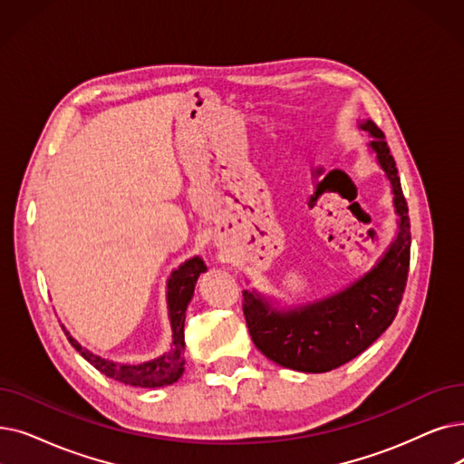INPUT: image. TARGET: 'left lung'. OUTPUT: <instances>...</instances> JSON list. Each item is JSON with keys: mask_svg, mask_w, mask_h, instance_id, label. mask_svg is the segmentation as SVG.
I'll use <instances>...</instances> for the list:
<instances>
[{"mask_svg": "<svg viewBox=\"0 0 464 464\" xmlns=\"http://www.w3.org/2000/svg\"><path fill=\"white\" fill-rule=\"evenodd\" d=\"M360 127L373 136L370 148L392 184L400 231L391 250L368 275L318 304L278 313L264 297L243 292V311L254 345L290 370L330 372L364 353L392 324L406 290L411 246L408 203L385 134L373 121Z\"/></svg>", "mask_w": 464, "mask_h": 464, "instance_id": "1", "label": "left lung"}]
</instances>
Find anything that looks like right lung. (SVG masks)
I'll use <instances>...</instances> for the list:
<instances>
[{"mask_svg": "<svg viewBox=\"0 0 464 464\" xmlns=\"http://www.w3.org/2000/svg\"><path fill=\"white\" fill-rule=\"evenodd\" d=\"M207 267L203 264V259L193 257L186 261L184 266H179L170 278H169V314H170V324H172V349L159 356L151 362H144V364L138 366H129V364H117V362L104 360L82 345L77 343L73 337H70L68 332V341L72 347L82 354L89 364H92L98 372H102L106 377H111L119 382H125V385L130 387H140V389H155V387H165L172 385L178 377L184 372V351H186V339H184V322H186V309L189 299L195 290V282L200 273H205ZM64 330V328H63Z\"/></svg>", "mask_w": 464, "mask_h": 464, "instance_id": "obj_1", "label": "right lung"}]
</instances>
